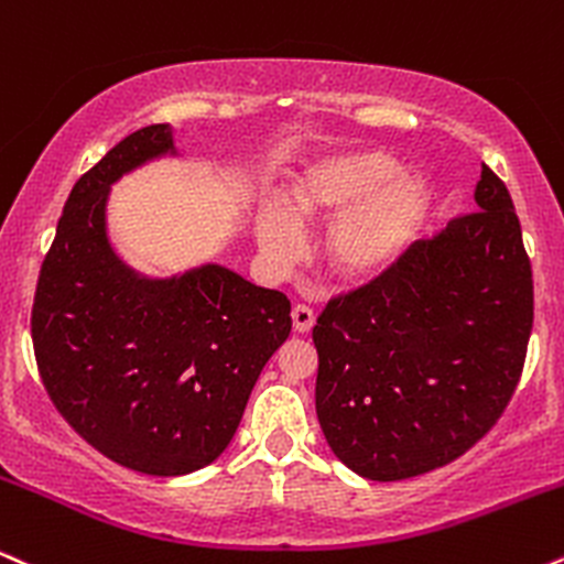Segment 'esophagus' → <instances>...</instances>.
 <instances>
[{
    "instance_id": "34e87169",
    "label": "esophagus",
    "mask_w": 564,
    "mask_h": 564,
    "mask_svg": "<svg viewBox=\"0 0 564 564\" xmlns=\"http://www.w3.org/2000/svg\"><path fill=\"white\" fill-rule=\"evenodd\" d=\"M293 327L295 333H308L311 327H314V308L306 306V303H297L293 308Z\"/></svg>"
}]
</instances>
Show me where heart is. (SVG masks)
Returning <instances> with one entry per match:
<instances>
[{
  "mask_svg": "<svg viewBox=\"0 0 564 564\" xmlns=\"http://www.w3.org/2000/svg\"><path fill=\"white\" fill-rule=\"evenodd\" d=\"M399 170L386 152L359 150L308 165L290 187L288 203L261 205L256 237L263 256L290 267L303 248L301 224L341 218L324 242L327 267L346 282L386 274L416 240L430 210V187L414 171Z\"/></svg>",
  "mask_w": 564,
  "mask_h": 564,
  "instance_id": "obj_1",
  "label": "heart"
}]
</instances>
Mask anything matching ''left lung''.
Listing matches in <instances>:
<instances>
[{"label": "left lung", "mask_w": 564, "mask_h": 564, "mask_svg": "<svg viewBox=\"0 0 564 564\" xmlns=\"http://www.w3.org/2000/svg\"><path fill=\"white\" fill-rule=\"evenodd\" d=\"M480 210L420 240L314 327L316 416L343 465L406 480L448 465L505 414L533 327L520 218L482 163Z\"/></svg>", "instance_id": "1"}]
</instances>
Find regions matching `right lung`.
Returning a JSON list of instances; mask_svg holds the SVG:
<instances>
[{
    "mask_svg": "<svg viewBox=\"0 0 564 564\" xmlns=\"http://www.w3.org/2000/svg\"><path fill=\"white\" fill-rule=\"evenodd\" d=\"M161 155H176L171 123L121 139L73 184L31 337L46 393L89 446L134 473L176 478L224 454L293 319L288 295L218 263L148 280L116 256L110 187Z\"/></svg>",
    "mask_w": 564,
    "mask_h": 564,
    "instance_id": "obj_1",
    "label": "right lung"
}]
</instances>
